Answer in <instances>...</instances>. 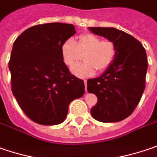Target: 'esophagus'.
I'll use <instances>...</instances> for the list:
<instances>
[{
	"label": "esophagus",
	"mask_w": 157,
	"mask_h": 157,
	"mask_svg": "<svg viewBox=\"0 0 157 157\" xmlns=\"http://www.w3.org/2000/svg\"><path fill=\"white\" fill-rule=\"evenodd\" d=\"M84 84H85V90L87 91V81L84 80Z\"/></svg>",
	"instance_id": "34e87169"
}]
</instances>
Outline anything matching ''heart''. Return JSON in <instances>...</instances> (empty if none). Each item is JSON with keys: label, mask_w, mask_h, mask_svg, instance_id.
I'll list each match as a JSON object with an SVG mask.
<instances>
[{"label": "heart", "mask_w": 157, "mask_h": 157, "mask_svg": "<svg viewBox=\"0 0 157 157\" xmlns=\"http://www.w3.org/2000/svg\"><path fill=\"white\" fill-rule=\"evenodd\" d=\"M83 61L72 67V72L79 77H89L96 70L105 71L113 64L116 55V46L112 40L103 39L91 33H85L78 38L77 43L69 38L61 46V55L66 65L71 67L84 54Z\"/></svg>", "instance_id": "1"}]
</instances>
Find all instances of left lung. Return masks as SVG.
<instances>
[{"label": "left lung", "mask_w": 157, "mask_h": 157, "mask_svg": "<svg viewBox=\"0 0 157 157\" xmlns=\"http://www.w3.org/2000/svg\"><path fill=\"white\" fill-rule=\"evenodd\" d=\"M89 30L112 40L116 46L113 64L99 77L87 81L88 92L98 98L90 113L100 122H119L132 114L143 94L146 51L133 36L116 28L89 27Z\"/></svg>", "instance_id": "1"}]
</instances>
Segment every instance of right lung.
Masks as SVG:
<instances>
[{"mask_svg": "<svg viewBox=\"0 0 157 157\" xmlns=\"http://www.w3.org/2000/svg\"><path fill=\"white\" fill-rule=\"evenodd\" d=\"M75 34L73 24L35 25L13 44L9 68L11 90L21 109L40 125H59L68 105L84 94V82L69 72L61 46Z\"/></svg>", "mask_w": 157, "mask_h": 157, "instance_id": "obj_1", "label": "right lung"}]
</instances>
